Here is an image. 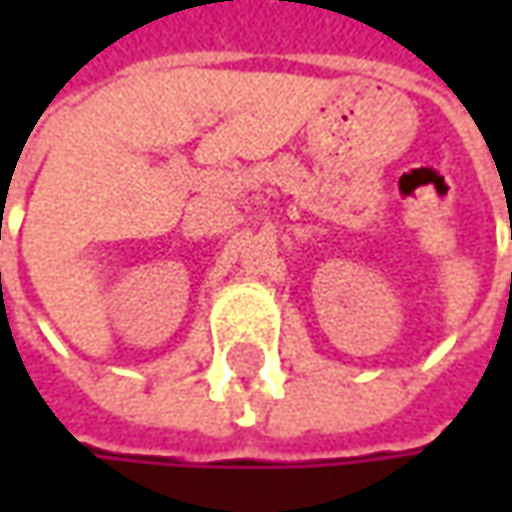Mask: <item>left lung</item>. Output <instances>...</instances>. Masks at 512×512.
<instances>
[{
	"instance_id": "obj_1",
	"label": "left lung",
	"mask_w": 512,
	"mask_h": 512,
	"mask_svg": "<svg viewBox=\"0 0 512 512\" xmlns=\"http://www.w3.org/2000/svg\"><path fill=\"white\" fill-rule=\"evenodd\" d=\"M510 230H512V216H510Z\"/></svg>"
}]
</instances>
